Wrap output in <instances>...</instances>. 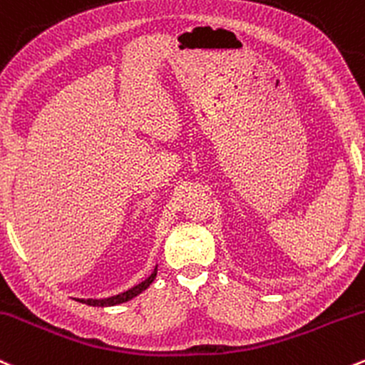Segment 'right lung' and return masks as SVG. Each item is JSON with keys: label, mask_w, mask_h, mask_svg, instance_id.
<instances>
[{"label": "right lung", "mask_w": 365, "mask_h": 365, "mask_svg": "<svg viewBox=\"0 0 365 365\" xmlns=\"http://www.w3.org/2000/svg\"><path fill=\"white\" fill-rule=\"evenodd\" d=\"M155 275H158V265H155L154 272H152V274L145 280H143V282L137 284V286H133L131 289L124 291V293H119L115 296H110V298H102V299H91V298L79 299L78 298L76 302H81V303H85V305H90V307H114V305H119V303H126V302H130V299H133L135 296H138L142 291H145L147 287L154 282Z\"/></svg>", "instance_id": "obj_1"}]
</instances>
